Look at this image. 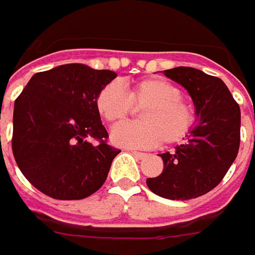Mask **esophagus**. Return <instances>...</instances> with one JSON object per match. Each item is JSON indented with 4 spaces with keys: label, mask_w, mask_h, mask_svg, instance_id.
<instances>
[{
    "label": "esophagus",
    "mask_w": 255,
    "mask_h": 255,
    "mask_svg": "<svg viewBox=\"0 0 255 255\" xmlns=\"http://www.w3.org/2000/svg\"><path fill=\"white\" fill-rule=\"evenodd\" d=\"M131 154L135 155L138 159H144L145 156H146V154H144V152H138V151H131Z\"/></svg>",
    "instance_id": "1"
}]
</instances>
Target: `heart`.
I'll use <instances>...</instances> for the list:
<instances>
[{
    "mask_svg": "<svg viewBox=\"0 0 255 255\" xmlns=\"http://www.w3.org/2000/svg\"><path fill=\"white\" fill-rule=\"evenodd\" d=\"M96 110L110 124L124 121L134 107H144L142 123H126L113 128L111 139L119 146L149 149L161 142L179 144L196 127L195 107L182 99V92L166 79L148 77L136 80L128 92L117 82L106 84L96 96Z\"/></svg>",
    "mask_w": 255,
    "mask_h": 255,
    "instance_id": "obj_1",
    "label": "heart"
}]
</instances>
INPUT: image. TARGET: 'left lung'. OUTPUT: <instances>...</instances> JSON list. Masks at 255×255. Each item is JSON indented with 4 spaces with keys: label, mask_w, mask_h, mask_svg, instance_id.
I'll use <instances>...</instances> for the list:
<instances>
[{
    "label": "left lung",
    "mask_w": 255,
    "mask_h": 255,
    "mask_svg": "<svg viewBox=\"0 0 255 255\" xmlns=\"http://www.w3.org/2000/svg\"><path fill=\"white\" fill-rule=\"evenodd\" d=\"M163 75L182 84L196 107L199 123L173 154H161L163 171L148 178L155 195L189 200L215 189L234 162L240 148V107L227 86L193 67H175Z\"/></svg>",
    "instance_id": "1"
}]
</instances>
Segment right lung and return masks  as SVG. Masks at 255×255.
<instances>
[{
	"mask_svg": "<svg viewBox=\"0 0 255 255\" xmlns=\"http://www.w3.org/2000/svg\"><path fill=\"white\" fill-rule=\"evenodd\" d=\"M111 70L70 63L32 76L13 106L12 154L22 175L46 196L79 200L107 179L121 152L96 110Z\"/></svg>",
	"mask_w": 255,
	"mask_h": 255,
	"instance_id": "obj_1",
	"label": "right lung"
}]
</instances>
